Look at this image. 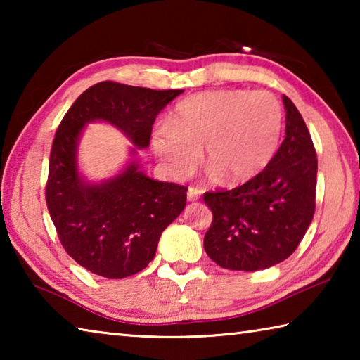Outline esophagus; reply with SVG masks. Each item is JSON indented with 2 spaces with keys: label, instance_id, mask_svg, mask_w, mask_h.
<instances>
[{
  "label": "esophagus",
  "instance_id": "1",
  "mask_svg": "<svg viewBox=\"0 0 360 360\" xmlns=\"http://www.w3.org/2000/svg\"><path fill=\"white\" fill-rule=\"evenodd\" d=\"M200 195H202V192H200V188L188 187V191H187V200H188V202H197V200L200 198Z\"/></svg>",
  "mask_w": 360,
  "mask_h": 360
}]
</instances>
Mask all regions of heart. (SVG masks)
<instances>
[{
	"label": "heart",
	"instance_id": "b5f03b06",
	"mask_svg": "<svg viewBox=\"0 0 360 360\" xmlns=\"http://www.w3.org/2000/svg\"><path fill=\"white\" fill-rule=\"evenodd\" d=\"M283 106L266 90H214L182 100L158 125L152 146L172 174L186 178L200 149L212 173L245 182L264 172L283 135Z\"/></svg>",
	"mask_w": 360,
	"mask_h": 360
}]
</instances>
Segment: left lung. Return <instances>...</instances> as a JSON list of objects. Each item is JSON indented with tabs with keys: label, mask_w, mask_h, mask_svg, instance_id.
Wrapping results in <instances>:
<instances>
[{
	"label": "left lung",
	"mask_w": 360,
	"mask_h": 360,
	"mask_svg": "<svg viewBox=\"0 0 360 360\" xmlns=\"http://www.w3.org/2000/svg\"><path fill=\"white\" fill-rule=\"evenodd\" d=\"M285 138L264 172L231 191L206 192L212 222L205 251L219 266L257 271L289 257L316 208L318 158L294 103L283 95Z\"/></svg>",
	"instance_id": "left-lung-1"
}]
</instances>
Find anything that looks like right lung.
Returning a JSON list of instances; mask_svg holds the SVG:
<instances>
[{
	"mask_svg": "<svg viewBox=\"0 0 360 360\" xmlns=\"http://www.w3.org/2000/svg\"><path fill=\"white\" fill-rule=\"evenodd\" d=\"M181 94L98 82L72 103L60 122L49 158L47 210L65 251L95 275L119 279L144 270L154 259L162 231L184 210L187 187L150 179L136 162L101 184L84 181L77 172L82 129L89 122L105 120L144 149L157 114Z\"/></svg>",
	"mask_w": 360,
	"mask_h": 360,
	"instance_id": "1",
	"label": "right lung"
}]
</instances>
